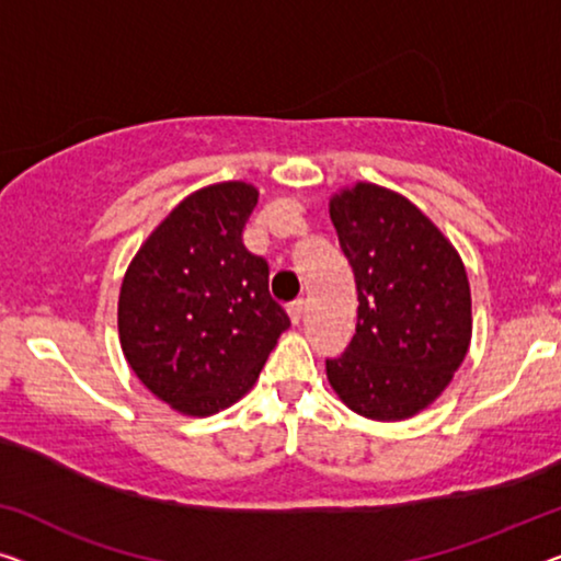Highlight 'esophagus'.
I'll return each mask as SVG.
<instances>
[{
	"label": "esophagus",
	"instance_id": "34e87169",
	"mask_svg": "<svg viewBox=\"0 0 561 561\" xmlns=\"http://www.w3.org/2000/svg\"><path fill=\"white\" fill-rule=\"evenodd\" d=\"M305 309H307V305L302 302V299H299V302H295L289 307V320H291V324H299L305 320Z\"/></svg>",
	"mask_w": 561,
	"mask_h": 561
}]
</instances>
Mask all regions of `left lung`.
I'll use <instances>...</instances> for the list:
<instances>
[{
  "mask_svg": "<svg viewBox=\"0 0 561 561\" xmlns=\"http://www.w3.org/2000/svg\"><path fill=\"white\" fill-rule=\"evenodd\" d=\"M357 284V328L328 380L350 411L405 421L428 408L471 345V287L456 247L396 191L357 181L330 198Z\"/></svg>",
  "mask_w": 561,
  "mask_h": 561,
  "instance_id": "8db88e82",
  "label": "left lung"
}]
</instances>
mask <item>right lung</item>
<instances>
[{"label":"right lung","instance_id":"right-lung-1","mask_svg":"<svg viewBox=\"0 0 561 561\" xmlns=\"http://www.w3.org/2000/svg\"><path fill=\"white\" fill-rule=\"evenodd\" d=\"M259 191L244 181L181 201L125 270L118 334L136 378L183 415L244 398L289 317L270 297V266L241 231Z\"/></svg>","mask_w":561,"mask_h":561}]
</instances>
